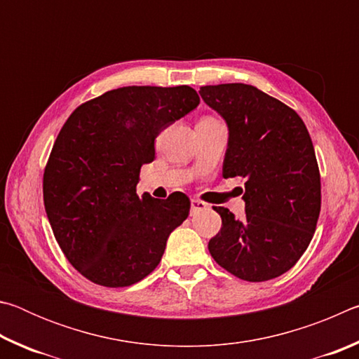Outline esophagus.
<instances>
[{
    "label": "esophagus",
    "mask_w": 359,
    "mask_h": 359,
    "mask_svg": "<svg viewBox=\"0 0 359 359\" xmlns=\"http://www.w3.org/2000/svg\"><path fill=\"white\" fill-rule=\"evenodd\" d=\"M204 209H208V204L199 201V199H191V214H196V212Z\"/></svg>",
    "instance_id": "34e87169"
}]
</instances>
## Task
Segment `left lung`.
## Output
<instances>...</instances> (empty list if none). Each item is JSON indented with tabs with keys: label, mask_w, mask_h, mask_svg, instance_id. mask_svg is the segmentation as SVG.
Returning a JSON list of instances; mask_svg holds the SVG:
<instances>
[{
	"label": "left lung",
	"mask_w": 359,
	"mask_h": 359,
	"mask_svg": "<svg viewBox=\"0 0 359 359\" xmlns=\"http://www.w3.org/2000/svg\"><path fill=\"white\" fill-rule=\"evenodd\" d=\"M199 95L228 125L223 177L245 179V217L215 208L222 229L209 252L242 280H271L297 263L317 228L321 184L312 139L293 109L253 85H205Z\"/></svg>",
	"instance_id": "obj_1"
}]
</instances>
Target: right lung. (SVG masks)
<instances>
[{"mask_svg":"<svg viewBox=\"0 0 359 359\" xmlns=\"http://www.w3.org/2000/svg\"><path fill=\"white\" fill-rule=\"evenodd\" d=\"M199 104L196 90L121 87L79 106L66 120L42 180L53 236L83 277L109 288L142 280L161 261L190 199L166 201L136 185L155 139Z\"/></svg>","mask_w":359,"mask_h":359,"instance_id":"1","label":"right lung"}]
</instances>
